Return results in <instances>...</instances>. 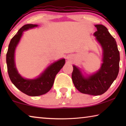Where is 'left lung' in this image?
I'll return each instance as SVG.
<instances>
[{"label": "left lung", "mask_w": 126, "mask_h": 126, "mask_svg": "<svg viewBox=\"0 0 126 126\" xmlns=\"http://www.w3.org/2000/svg\"><path fill=\"white\" fill-rule=\"evenodd\" d=\"M97 31L94 35L103 50L100 68L95 73L84 76L80 68L73 65V82L77 90L82 94L97 96L108 90L118 75L120 54L114 38L102 25H96Z\"/></svg>", "instance_id": "1"}]
</instances>
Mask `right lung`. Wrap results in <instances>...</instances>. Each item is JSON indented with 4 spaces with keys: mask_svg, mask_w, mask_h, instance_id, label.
I'll return each mask as SVG.
<instances>
[{
    "mask_svg": "<svg viewBox=\"0 0 126 126\" xmlns=\"http://www.w3.org/2000/svg\"><path fill=\"white\" fill-rule=\"evenodd\" d=\"M38 25L27 24L22 26L11 39L6 54V63L8 76L13 84L24 94L30 96L44 94L50 90L57 74L65 63L64 58L60 59L49 65L38 77L25 79L18 73L15 63V51L23 32L29 29L37 27Z\"/></svg>",
    "mask_w": 126,
    "mask_h": 126,
    "instance_id": "add662e5",
    "label": "right lung"
}]
</instances>
